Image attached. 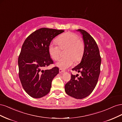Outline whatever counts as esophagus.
I'll return each instance as SVG.
<instances>
[{
	"label": "esophagus",
	"instance_id": "obj_1",
	"mask_svg": "<svg viewBox=\"0 0 122 122\" xmlns=\"http://www.w3.org/2000/svg\"><path fill=\"white\" fill-rule=\"evenodd\" d=\"M65 72L64 70H62V69H59V72H60V73H62V72Z\"/></svg>",
	"mask_w": 122,
	"mask_h": 122
}]
</instances>
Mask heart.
Here are the masks:
<instances>
[{
  "instance_id": "b5f03b06",
  "label": "heart",
  "mask_w": 122,
  "mask_h": 122,
  "mask_svg": "<svg viewBox=\"0 0 122 122\" xmlns=\"http://www.w3.org/2000/svg\"><path fill=\"white\" fill-rule=\"evenodd\" d=\"M59 46L55 43H51L48 46L49 53L53 60L57 61L61 56V50L66 49L65 52L66 57L61 58L56 66L62 69L71 67L73 62H77L81 60L84 51V43L79 39L77 34L67 32L60 36L56 40Z\"/></svg>"
}]
</instances>
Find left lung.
Here are the masks:
<instances>
[{
    "instance_id": "1",
    "label": "left lung",
    "mask_w": 122,
    "mask_h": 122,
    "mask_svg": "<svg viewBox=\"0 0 122 122\" xmlns=\"http://www.w3.org/2000/svg\"><path fill=\"white\" fill-rule=\"evenodd\" d=\"M83 36L84 51L80 63L72 69L81 73L80 77L71 74V79L65 84L66 93L76 99L89 96L96 86L100 73L101 58L94 38L83 29H78Z\"/></svg>"
}]
</instances>
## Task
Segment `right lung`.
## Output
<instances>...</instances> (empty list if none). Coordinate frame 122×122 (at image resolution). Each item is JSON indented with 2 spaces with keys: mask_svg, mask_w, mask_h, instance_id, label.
<instances>
[{
  "mask_svg": "<svg viewBox=\"0 0 122 122\" xmlns=\"http://www.w3.org/2000/svg\"><path fill=\"white\" fill-rule=\"evenodd\" d=\"M64 31L40 28L29 35L23 44L18 57L19 77L24 90L32 98H40L48 94L52 81L59 73L57 67L43 69L53 64L48 46L53 38Z\"/></svg>",
  "mask_w": 122,
  "mask_h": 122,
  "instance_id": "obj_1",
  "label": "right lung"
}]
</instances>
